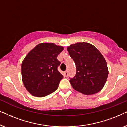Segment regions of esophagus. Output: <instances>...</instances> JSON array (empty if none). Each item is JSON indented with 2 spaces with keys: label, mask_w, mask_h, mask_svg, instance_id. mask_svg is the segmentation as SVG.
I'll return each instance as SVG.
<instances>
[{
  "label": "esophagus",
  "mask_w": 127,
  "mask_h": 127,
  "mask_svg": "<svg viewBox=\"0 0 127 127\" xmlns=\"http://www.w3.org/2000/svg\"><path fill=\"white\" fill-rule=\"evenodd\" d=\"M64 73H65V75L66 77H67V75H68V73H67V71H65V72H64Z\"/></svg>",
  "instance_id": "1"
}]
</instances>
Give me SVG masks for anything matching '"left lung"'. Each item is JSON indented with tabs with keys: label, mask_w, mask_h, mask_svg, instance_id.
Instances as JSON below:
<instances>
[{
	"label": "left lung",
	"mask_w": 127,
	"mask_h": 127,
	"mask_svg": "<svg viewBox=\"0 0 127 127\" xmlns=\"http://www.w3.org/2000/svg\"><path fill=\"white\" fill-rule=\"evenodd\" d=\"M67 50L76 64V75L69 78L73 88L85 95L99 92L105 86L109 73L102 54L93 45L85 42L71 44Z\"/></svg>",
	"instance_id": "left-lung-1"
}]
</instances>
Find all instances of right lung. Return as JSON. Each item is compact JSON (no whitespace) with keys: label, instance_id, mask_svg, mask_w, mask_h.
<instances>
[{"label":"right lung","instance_id":"obj_1","mask_svg":"<svg viewBox=\"0 0 127 127\" xmlns=\"http://www.w3.org/2000/svg\"><path fill=\"white\" fill-rule=\"evenodd\" d=\"M63 50L62 46L43 43L27 55L22 63V79L31 94L43 97L57 90L64 77L58 70L61 62L57 58Z\"/></svg>","mask_w":127,"mask_h":127}]
</instances>
